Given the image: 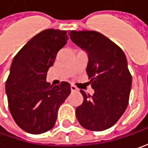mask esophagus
Listing matches in <instances>:
<instances>
[{
	"label": "esophagus",
	"mask_w": 148,
	"mask_h": 148,
	"mask_svg": "<svg viewBox=\"0 0 148 148\" xmlns=\"http://www.w3.org/2000/svg\"><path fill=\"white\" fill-rule=\"evenodd\" d=\"M70 89H71V92H76V91H78V88L75 86V85H71L70 86Z\"/></svg>",
	"instance_id": "1"
}]
</instances>
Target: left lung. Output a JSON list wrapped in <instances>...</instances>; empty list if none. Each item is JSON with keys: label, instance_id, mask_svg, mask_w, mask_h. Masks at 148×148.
Masks as SVG:
<instances>
[{"label": "left lung", "instance_id": "obj_1", "mask_svg": "<svg viewBox=\"0 0 148 148\" xmlns=\"http://www.w3.org/2000/svg\"><path fill=\"white\" fill-rule=\"evenodd\" d=\"M70 38L88 53L87 74L94 94L80 92L83 103L76 108V117L86 130L103 131L112 127L129 104L132 76L127 59L118 45L96 31H74Z\"/></svg>", "mask_w": 148, "mask_h": 148}]
</instances>
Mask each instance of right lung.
<instances>
[{
	"label": "right lung",
	"mask_w": 148,
	"mask_h": 148,
	"mask_svg": "<svg viewBox=\"0 0 148 148\" xmlns=\"http://www.w3.org/2000/svg\"><path fill=\"white\" fill-rule=\"evenodd\" d=\"M67 31L46 29L35 35L14 57L5 83L8 106L14 120L27 133L51 130L60 106L70 93V84L52 86L46 81L58 51L66 44Z\"/></svg>",
	"instance_id": "obj_1"
}]
</instances>
